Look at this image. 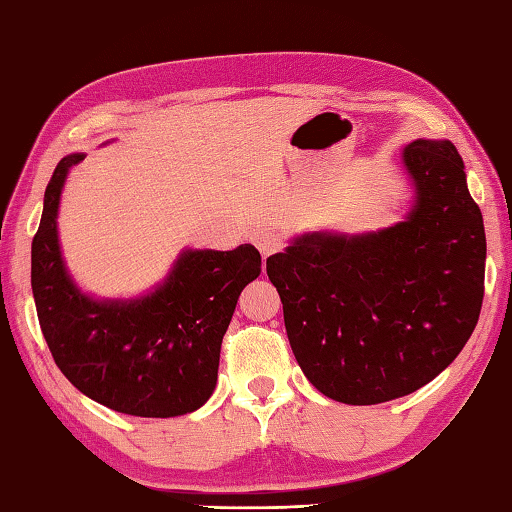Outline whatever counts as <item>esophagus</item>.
Wrapping results in <instances>:
<instances>
[{
    "instance_id": "esophagus-1",
    "label": "esophagus",
    "mask_w": 512,
    "mask_h": 512,
    "mask_svg": "<svg viewBox=\"0 0 512 512\" xmlns=\"http://www.w3.org/2000/svg\"><path fill=\"white\" fill-rule=\"evenodd\" d=\"M250 244H253L259 253H262V257H268V255H273L275 250H279V246H282V239H279L275 230L257 228L255 233L250 235Z\"/></svg>"
}]
</instances>
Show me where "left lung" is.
<instances>
[{"mask_svg": "<svg viewBox=\"0 0 512 512\" xmlns=\"http://www.w3.org/2000/svg\"><path fill=\"white\" fill-rule=\"evenodd\" d=\"M402 166L413 188L402 222L297 235L266 262L299 368L319 393L350 406L433 382L482 310L484 219L457 148L415 139Z\"/></svg>", "mask_w": 512, "mask_h": 512, "instance_id": "obj_1", "label": "left lung"}]
</instances>
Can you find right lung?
I'll return each mask as SVG.
<instances>
[{
  "label": "right lung",
  "mask_w": 512,
  "mask_h": 512,
  "mask_svg": "<svg viewBox=\"0 0 512 512\" xmlns=\"http://www.w3.org/2000/svg\"><path fill=\"white\" fill-rule=\"evenodd\" d=\"M57 164L30 250L39 326L55 364L79 393L135 417H177L202 408L217 384L219 350L244 286L262 273L250 244L235 250L184 248L144 295L95 297L70 277L57 215L70 168Z\"/></svg>",
  "instance_id": "right-lung-1"
}]
</instances>
